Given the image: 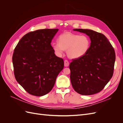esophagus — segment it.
Returning a JSON list of instances; mask_svg holds the SVG:
<instances>
[{"mask_svg": "<svg viewBox=\"0 0 123 123\" xmlns=\"http://www.w3.org/2000/svg\"><path fill=\"white\" fill-rule=\"evenodd\" d=\"M64 65L65 67H68L69 65V62L68 60H65L64 61Z\"/></svg>", "mask_w": 123, "mask_h": 123, "instance_id": "esophagus-1", "label": "esophagus"}]
</instances>
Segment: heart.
I'll return each instance as SVG.
<instances>
[{
    "label": "heart",
    "instance_id": "b5f03b06",
    "mask_svg": "<svg viewBox=\"0 0 123 123\" xmlns=\"http://www.w3.org/2000/svg\"><path fill=\"white\" fill-rule=\"evenodd\" d=\"M58 42L52 44L55 53L61 56L64 50L67 51L68 56L72 58L82 57L88 52L90 43L87 36L71 32H66L59 35Z\"/></svg>",
    "mask_w": 123,
    "mask_h": 123
}]
</instances>
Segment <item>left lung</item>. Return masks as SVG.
Instances as JSON below:
<instances>
[{"label": "left lung", "mask_w": 123, "mask_h": 123, "mask_svg": "<svg viewBox=\"0 0 123 123\" xmlns=\"http://www.w3.org/2000/svg\"><path fill=\"white\" fill-rule=\"evenodd\" d=\"M85 33L91 40L87 52L73 59L69 65L72 87L78 93L89 95L101 91L112 77L115 53L104 34L92 30L76 29Z\"/></svg>", "instance_id": "8db88e82"}]
</instances>
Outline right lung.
Returning a JSON list of instances; mask_svg holds the SVG:
<instances>
[{
  "mask_svg": "<svg viewBox=\"0 0 123 123\" xmlns=\"http://www.w3.org/2000/svg\"><path fill=\"white\" fill-rule=\"evenodd\" d=\"M58 31V29H44L29 32L21 38L14 50L15 77L31 95L43 96L51 91L64 68V60L55 55L51 45Z\"/></svg>",
  "mask_w": 123,
  "mask_h": 123,
  "instance_id": "obj_1",
  "label": "right lung"
}]
</instances>
